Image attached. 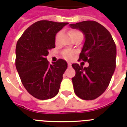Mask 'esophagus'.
Listing matches in <instances>:
<instances>
[{
	"label": "esophagus",
	"instance_id": "esophagus-1",
	"mask_svg": "<svg viewBox=\"0 0 127 127\" xmlns=\"http://www.w3.org/2000/svg\"><path fill=\"white\" fill-rule=\"evenodd\" d=\"M68 67H71V64L70 63H68Z\"/></svg>",
	"mask_w": 127,
	"mask_h": 127
}]
</instances>
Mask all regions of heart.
Listing matches in <instances>:
<instances>
[{
    "instance_id": "b5f03b06",
    "label": "heart",
    "mask_w": 127,
    "mask_h": 127,
    "mask_svg": "<svg viewBox=\"0 0 127 127\" xmlns=\"http://www.w3.org/2000/svg\"><path fill=\"white\" fill-rule=\"evenodd\" d=\"M79 32H79L78 30H71V31H70V32H69V34L71 35V37H72L73 35H75L76 33H77ZM59 35V34H57V35H56V40H57ZM62 54H63V57L64 59H66V60H71V59H72V58H73V54H74V52L72 51V50H64V51L63 52Z\"/></svg>"
}]
</instances>
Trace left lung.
Here are the masks:
<instances>
[{"label":"left lung","mask_w":127,"mask_h":127,"mask_svg":"<svg viewBox=\"0 0 127 127\" xmlns=\"http://www.w3.org/2000/svg\"><path fill=\"white\" fill-rule=\"evenodd\" d=\"M85 35V42L79 60L87 62L83 67L72 64L76 72L72 78L74 92L83 99L92 100L106 91L116 68V47L110 33L94 21H84L70 24Z\"/></svg>","instance_id":"8db88e82"}]
</instances>
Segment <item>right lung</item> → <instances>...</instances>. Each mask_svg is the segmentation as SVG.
I'll return each instance as SVG.
<instances>
[{"label": "right lung", "instance_id": "1", "mask_svg": "<svg viewBox=\"0 0 127 127\" xmlns=\"http://www.w3.org/2000/svg\"><path fill=\"white\" fill-rule=\"evenodd\" d=\"M68 23L39 21L30 25L17 41L16 68L24 87L37 99H50L59 93L67 63L59 59L50 64L46 56L55 48L56 33Z\"/></svg>", "mask_w": 127, "mask_h": 127}]
</instances>
